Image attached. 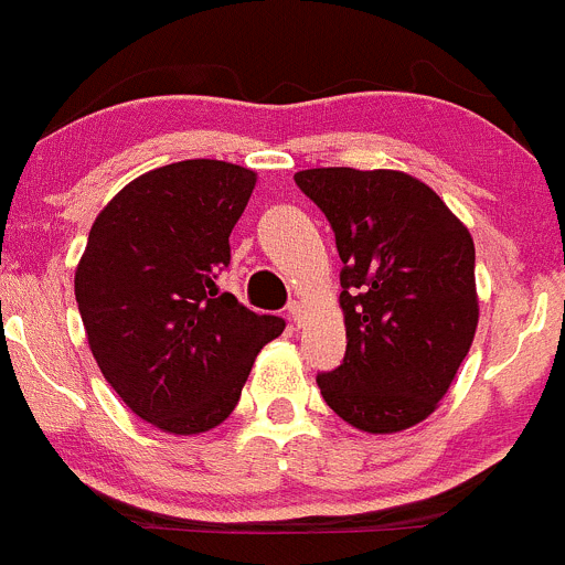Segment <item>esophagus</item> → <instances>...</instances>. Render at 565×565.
<instances>
[{
  "label": "esophagus",
  "mask_w": 565,
  "mask_h": 565,
  "mask_svg": "<svg viewBox=\"0 0 565 565\" xmlns=\"http://www.w3.org/2000/svg\"><path fill=\"white\" fill-rule=\"evenodd\" d=\"M300 312H303V307H300L298 300H292V303H289V307H287L289 320H292V323H298V320H300Z\"/></svg>",
  "instance_id": "obj_1"
}]
</instances>
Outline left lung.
<instances>
[{
  "label": "left lung",
  "instance_id": "1",
  "mask_svg": "<svg viewBox=\"0 0 565 565\" xmlns=\"http://www.w3.org/2000/svg\"><path fill=\"white\" fill-rule=\"evenodd\" d=\"M295 183L342 258L345 360L318 373L320 393L356 429H409L449 393L477 334L471 234L407 172L320 167Z\"/></svg>",
  "mask_w": 565,
  "mask_h": 565
}]
</instances>
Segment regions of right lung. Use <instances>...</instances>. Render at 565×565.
Segmentation results:
<instances>
[{"label":"right lung","mask_w":565,"mask_h":565,"mask_svg":"<svg viewBox=\"0 0 565 565\" xmlns=\"http://www.w3.org/2000/svg\"><path fill=\"white\" fill-rule=\"evenodd\" d=\"M253 186L256 172L211 158L145 172L99 211L77 265V309L105 382L170 435L223 424L256 354L284 331L217 287Z\"/></svg>","instance_id":"obj_1"}]
</instances>
